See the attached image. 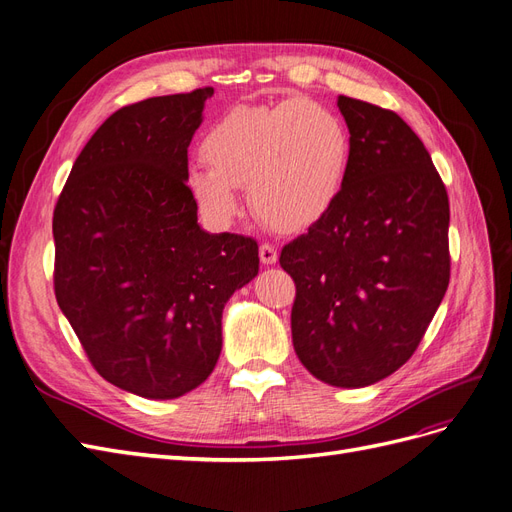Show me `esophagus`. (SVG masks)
Instances as JSON below:
<instances>
[{
	"label": "esophagus",
	"mask_w": 512,
	"mask_h": 512,
	"mask_svg": "<svg viewBox=\"0 0 512 512\" xmlns=\"http://www.w3.org/2000/svg\"><path fill=\"white\" fill-rule=\"evenodd\" d=\"M258 254H260V260L265 262V265H275V260H277V247L275 245L260 243Z\"/></svg>",
	"instance_id": "1"
}]
</instances>
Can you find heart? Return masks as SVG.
I'll list each match as a JSON object with an SVG mask.
<instances>
[{
    "mask_svg": "<svg viewBox=\"0 0 512 512\" xmlns=\"http://www.w3.org/2000/svg\"><path fill=\"white\" fill-rule=\"evenodd\" d=\"M350 136L331 108L297 98L277 106L237 108L207 132L203 160L188 188L215 226L237 218L235 188H247L250 207L275 230L297 232L322 220L344 188Z\"/></svg>",
    "mask_w": 512,
    "mask_h": 512,
    "instance_id": "b5f03b06",
    "label": "heart"
}]
</instances>
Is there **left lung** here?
I'll return each mask as SVG.
<instances>
[{
	"mask_svg": "<svg viewBox=\"0 0 512 512\" xmlns=\"http://www.w3.org/2000/svg\"><path fill=\"white\" fill-rule=\"evenodd\" d=\"M350 166L335 205L284 245L297 286L292 344L309 374L359 389L404 365L451 280L448 194L429 151L389 108L339 96Z\"/></svg>",
	"mask_w": 512,
	"mask_h": 512,
	"instance_id": "1",
	"label": "left lung"
}]
</instances>
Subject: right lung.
I'll list each match as a JSON object with an SVG mask.
<instances>
[{"mask_svg": "<svg viewBox=\"0 0 512 512\" xmlns=\"http://www.w3.org/2000/svg\"><path fill=\"white\" fill-rule=\"evenodd\" d=\"M213 87L119 108L76 158L53 213L55 297L119 389L175 399L222 352V312L258 275L252 237L198 226L188 147Z\"/></svg>", "mask_w": 512, "mask_h": 512, "instance_id": "1", "label": "right lung"}]
</instances>
